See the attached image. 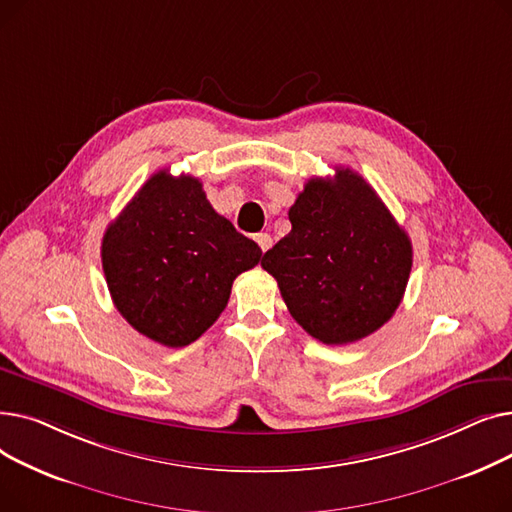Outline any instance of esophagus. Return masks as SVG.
<instances>
[{"label":"esophagus","mask_w":512,"mask_h":512,"mask_svg":"<svg viewBox=\"0 0 512 512\" xmlns=\"http://www.w3.org/2000/svg\"><path fill=\"white\" fill-rule=\"evenodd\" d=\"M255 242L259 245V249L265 253L267 249L272 247V236L267 232H259V234H255Z\"/></svg>","instance_id":"34e87169"}]
</instances>
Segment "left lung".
Returning <instances> with one entry per match:
<instances>
[{
	"label": "left lung",
	"instance_id": "left-lung-1",
	"mask_svg": "<svg viewBox=\"0 0 512 512\" xmlns=\"http://www.w3.org/2000/svg\"><path fill=\"white\" fill-rule=\"evenodd\" d=\"M292 230L261 259L297 324L324 344L380 330L405 294L413 247L378 193L348 168L311 178L288 209Z\"/></svg>",
	"mask_w": 512,
	"mask_h": 512
}]
</instances>
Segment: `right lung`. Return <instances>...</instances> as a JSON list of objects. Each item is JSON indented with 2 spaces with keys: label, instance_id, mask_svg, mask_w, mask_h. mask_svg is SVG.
Instances as JSON below:
<instances>
[{
  "label": "right lung",
  "instance_id": "1",
  "mask_svg": "<svg viewBox=\"0 0 512 512\" xmlns=\"http://www.w3.org/2000/svg\"><path fill=\"white\" fill-rule=\"evenodd\" d=\"M259 259L257 242L211 207L197 178L168 170L139 188L101 242L116 309L134 330L170 348L213 326L236 276Z\"/></svg>",
  "mask_w": 512,
  "mask_h": 512
}]
</instances>
